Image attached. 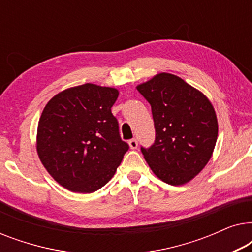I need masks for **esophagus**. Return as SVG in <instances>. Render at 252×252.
Segmentation results:
<instances>
[{
    "mask_svg": "<svg viewBox=\"0 0 252 252\" xmlns=\"http://www.w3.org/2000/svg\"><path fill=\"white\" fill-rule=\"evenodd\" d=\"M128 144H129V148H130V149H136V148H137V141H136L135 139L129 140Z\"/></svg>",
    "mask_w": 252,
    "mask_h": 252,
    "instance_id": "1",
    "label": "esophagus"
}]
</instances>
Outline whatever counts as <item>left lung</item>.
I'll return each instance as SVG.
<instances>
[{"label": "left lung", "mask_w": 252, "mask_h": 252, "mask_svg": "<svg viewBox=\"0 0 252 252\" xmlns=\"http://www.w3.org/2000/svg\"><path fill=\"white\" fill-rule=\"evenodd\" d=\"M150 103L156 140L141 148L151 171L161 181L181 186L209 163L218 137V120L210 99L171 73H158L137 85Z\"/></svg>", "instance_id": "8db88e82"}]
</instances>
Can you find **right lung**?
Instances as JSON below:
<instances>
[{
    "label": "right lung",
    "instance_id": "right-lung-1",
    "mask_svg": "<svg viewBox=\"0 0 252 252\" xmlns=\"http://www.w3.org/2000/svg\"><path fill=\"white\" fill-rule=\"evenodd\" d=\"M118 95L116 88L85 84L64 89L44 106L37 124V156L54 180L70 191L98 190L128 150L111 112Z\"/></svg>",
    "mask_w": 252,
    "mask_h": 252
}]
</instances>
